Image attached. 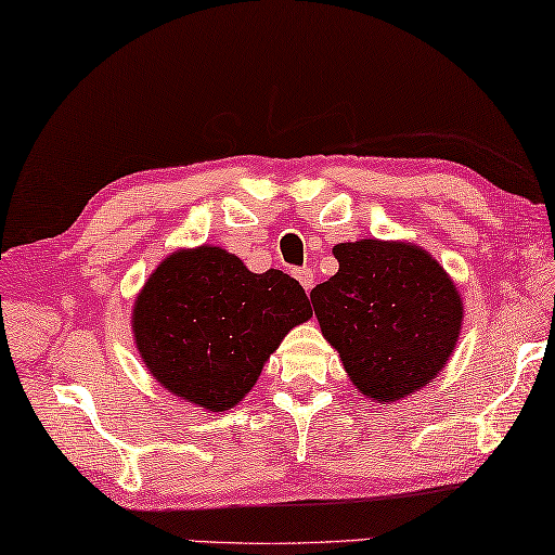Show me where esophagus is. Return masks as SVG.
Listing matches in <instances>:
<instances>
[{"instance_id": "obj_1", "label": "esophagus", "mask_w": 555, "mask_h": 555, "mask_svg": "<svg viewBox=\"0 0 555 555\" xmlns=\"http://www.w3.org/2000/svg\"><path fill=\"white\" fill-rule=\"evenodd\" d=\"M295 278L299 280V285L305 287L307 292H311L313 282H317V275H313L311 268H299V270H295Z\"/></svg>"}]
</instances>
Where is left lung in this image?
Here are the masks:
<instances>
[{"label": "left lung", "mask_w": 555, "mask_h": 555, "mask_svg": "<svg viewBox=\"0 0 555 555\" xmlns=\"http://www.w3.org/2000/svg\"><path fill=\"white\" fill-rule=\"evenodd\" d=\"M338 273L311 289L323 338L358 391L393 403L442 372L462 333L456 285L415 244L360 238L333 248Z\"/></svg>", "instance_id": "1"}]
</instances>
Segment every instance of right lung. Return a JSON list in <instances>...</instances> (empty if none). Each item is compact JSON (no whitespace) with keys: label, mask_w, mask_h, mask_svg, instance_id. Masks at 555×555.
<instances>
[{"label":"right lung","mask_w":555,"mask_h":555,"mask_svg":"<svg viewBox=\"0 0 555 555\" xmlns=\"http://www.w3.org/2000/svg\"><path fill=\"white\" fill-rule=\"evenodd\" d=\"M311 319L309 299L282 270L250 273L219 246L164 258L132 307L142 362L166 391L222 413L254 389L287 333Z\"/></svg>","instance_id":"obj_1"}]
</instances>
